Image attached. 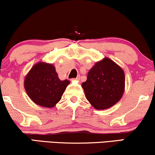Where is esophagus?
Returning <instances> with one entry per match:
<instances>
[{"mask_svg": "<svg viewBox=\"0 0 155 155\" xmlns=\"http://www.w3.org/2000/svg\"><path fill=\"white\" fill-rule=\"evenodd\" d=\"M80 79H81V76L78 75L77 78H74V79H73V80H74V81H80Z\"/></svg>", "mask_w": 155, "mask_h": 155, "instance_id": "esophagus-1", "label": "esophagus"}]
</instances>
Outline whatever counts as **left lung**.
I'll list each match as a JSON object with an SVG mask.
<instances>
[{
	"label": "left lung",
	"mask_w": 155,
	"mask_h": 155,
	"mask_svg": "<svg viewBox=\"0 0 155 155\" xmlns=\"http://www.w3.org/2000/svg\"><path fill=\"white\" fill-rule=\"evenodd\" d=\"M87 100L95 109L104 110L121 98L125 87V74L121 67L109 58L95 63L82 84Z\"/></svg>",
	"instance_id": "obj_1"
}]
</instances>
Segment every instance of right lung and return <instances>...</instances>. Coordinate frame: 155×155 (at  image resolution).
Returning <instances> with one entry per match:
<instances>
[{
  "label": "right lung",
  "instance_id": "1",
  "mask_svg": "<svg viewBox=\"0 0 155 155\" xmlns=\"http://www.w3.org/2000/svg\"><path fill=\"white\" fill-rule=\"evenodd\" d=\"M69 83L68 80L60 81L52 64L39 62L25 77L24 87L34 103L50 108L60 101Z\"/></svg>",
  "mask_w": 155,
  "mask_h": 155
}]
</instances>
